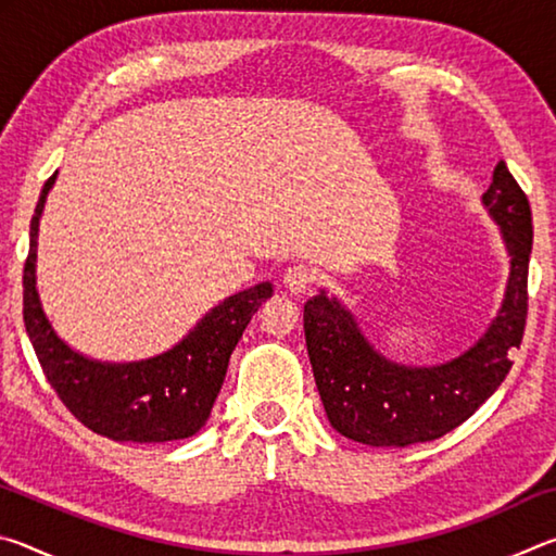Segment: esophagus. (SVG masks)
<instances>
[{"label":"esophagus","instance_id":"34e87169","mask_svg":"<svg viewBox=\"0 0 556 556\" xmlns=\"http://www.w3.org/2000/svg\"><path fill=\"white\" fill-rule=\"evenodd\" d=\"M316 271L308 265H291L285 271V287L291 294H304V291L314 285Z\"/></svg>","mask_w":556,"mask_h":556}]
</instances>
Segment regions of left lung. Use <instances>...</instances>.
I'll return each instance as SVG.
<instances>
[{
	"label": "left lung",
	"instance_id": "left-lung-1",
	"mask_svg": "<svg viewBox=\"0 0 556 556\" xmlns=\"http://www.w3.org/2000/svg\"><path fill=\"white\" fill-rule=\"evenodd\" d=\"M483 205L501 225L510 277L493 324L473 348L434 368H407L380 355L353 314L326 291L304 304L306 351L331 427L368 446L434 441L473 414L513 368L527 318L532 211L520 184L497 162Z\"/></svg>",
	"mask_w": 556,
	"mask_h": 556
}]
</instances>
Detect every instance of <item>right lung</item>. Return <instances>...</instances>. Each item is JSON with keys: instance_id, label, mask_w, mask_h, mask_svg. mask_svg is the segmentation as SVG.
Here are the masks:
<instances>
[{"instance_id": "add662e5", "label": "right lung", "mask_w": 556, "mask_h": 556, "mask_svg": "<svg viewBox=\"0 0 556 556\" xmlns=\"http://www.w3.org/2000/svg\"><path fill=\"white\" fill-rule=\"evenodd\" d=\"M53 181L55 174L36 203L24 265V326L46 380L73 417L100 437L137 444L193 437L211 417L242 331L275 289L262 281L228 296L181 343L149 361L100 363L75 353L53 331L36 289V238Z\"/></svg>"}]
</instances>
